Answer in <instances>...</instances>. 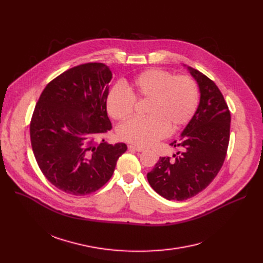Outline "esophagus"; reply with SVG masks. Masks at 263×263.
<instances>
[{
	"instance_id": "1",
	"label": "esophagus",
	"mask_w": 263,
	"mask_h": 263,
	"mask_svg": "<svg viewBox=\"0 0 263 263\" xmlns=\"http://www.w3.org/2000/svg\"><path fill=\"white\" fill-rule=\"evenodd\" d=\"M129 149L130 150H134V151H137V153H142V151H144V147H140V146H133V145H130L129 146Z\"/></svg>"
}]
</instances>
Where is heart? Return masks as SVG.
Here are the masks:
<instances>
[{"mask_svg":"<svg viewBox=\"0 0 263 263\" xmlns=\"http://www.w3.org/2000/svg\"><path fill=\"white\" fill-rule=\"evenodd\" d=\"M126 89L115 86L106 96L105 106L108 115L115 120L128 118L135 100H148L147 117L132 118L120 124L119 139L137 146H148L175 132L194 116L199 101L195 81L186 76H177L148 69L127 83Z\"/></svg>","mask_w":263,"mask_h":263,"instance_id":"1","label":"heart"}]
</instances>
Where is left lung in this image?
Masks as SVG:
<instances>
[{"label": "left lung", "instance_id": "obj_1", "mask_svg": "<svg viewBox=\"0 0 263 263\" xmlns=\"http://www.w3.org/2000/svg\"><path fill=\"white\" fill-rule=\"evenodd\" d=\"M184 67L200 93L198 107L181 139L171 143L184 150L174 155L175 161L160 158L147 174L151 187L168 200H185L208 186L222 167L229 144L230 112L222 92L208 77Z\"/></svg>", "mask_w": 263, "mask_h": 263}]
</instances>
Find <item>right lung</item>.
Wrapping results in <instances>:
<instances>
[{
	"label": "right lung",
	"instance_id": "1",
	"mask_svg": "<svg viewBox=\"0 0 263 263\" xmlns=\"http://www.w3.org/2000/svg\"><path fill=\"white\" fill-rule=\"evenodd\" d=\"M113 74L108 66L88 63L55 78L41 92L30 134L40 171L71 195L90 194L113 176L127 145L95 141L112 129L105 99Z\"/></svg>",
	"mask_w": 263,
	"mask_h": 263
}]
</instances>
